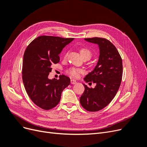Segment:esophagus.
<instances>
[{
  "label": "esophagus",
  "instance_id": "34e87169",
  "mask_svg": "<svg viewBox=\"0 0 147 147\" xmlns=\"http://www.w3.org/2000/svg\"><path fill=\"white\" fill-rule=\"evenodd\" d=\"M70 82H71V84H76L77 83V82L76 80H74V79L71 80Z\"/></svg>",
  "mask_w": 147,
  "mask_h": 147
}]
</instances>
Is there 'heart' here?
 Instances as JSON below:
<instances>
[{"label": "heart", "instance_id": "obj_1", "mask_svg": "<svg viewBox=\"0 0 147 147\" xmlns=\"http://www.w3.org/2000/svg\"><path fill=\"white\" fill-rule=\"evenodd\" d=\"M80 53L83 57H91L92 55L91 51L89 50V49L86 48H82L80 50ZM83 72V70L82 69H78V68H75V67L70 68L68 70V73L74 77H78L80 75V74H82Z\"/></svg>", "mask_w": 147, "mask_h": 147}]
</instances>
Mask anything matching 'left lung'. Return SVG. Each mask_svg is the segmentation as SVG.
<instances>
[{
  "instance_id": "obj_1",
  "label": "left lung",
  "mask_w": 147,
  "mask_h": 147,
  "mask_svg": "<svg viewBox=\"0 0 147 147\" xmlns=\"http://www.w3.org/2000/svg\"><path fill=\"white\" fill-rule=\"evenodd\" d=\"M86 41L97 44L99 56L95 68L86 75L84 80L96 83L94 88L85 84L80 102L89 112H97L104 109L112 100L119 88L123 75L122 59L113 44L104 38H84Z\"/></svg>"
}]
</instances>
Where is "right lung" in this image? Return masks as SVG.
Segmentation results:
<instances>
[{"instance_id": "right-lung-1", "label": "right lung", "mask_w": 147, "mask_h": 147, "mask_svg": "<svg viewBox=\"0 0 147 147\" xmlns=\"http://www.w3.org/2000/svg\"><path fill=\"white\" fill-rule=\"evenodd\" d=\"M74 38L40 36L26 48L23 62L22 77L26 92L34 103L44 110L54 108L61 93L70 83L69 77L62 75L59 80L48 78L51 66L59 62V55Z\"/></svg>"}]
</instances>
